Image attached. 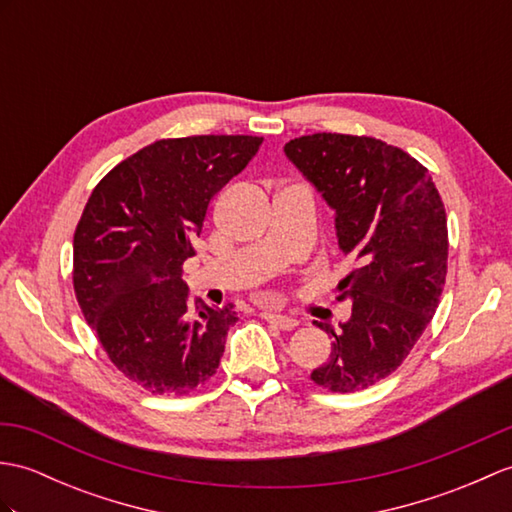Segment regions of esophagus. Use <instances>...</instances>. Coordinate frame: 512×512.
I'll return each instance as SVG.
<instances>
[{
	"label": "esophagus",
	"mask_w": 512,
	"mask_h": 512,
	"mask_svg": "<svg viewBox=\"0 0 512 512\" xmlns=\"http://www.w3.org/2000/svg\"><path fill=\"white\" fill-rule=\"evenodd\" d=\"M261 318H264L266 323L275 325L279 329H285V331H290V329H294L296 325H299V320H296L294 316H285V314H268V312H264V314H261Z\"/></svg>",
	"instance_id": "34e87169"
}]
</instances>
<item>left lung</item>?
I'll return each instance as SVG.
<instances>
[{
    "label": "left lung",
    "instance_id": "1",
    "mask_svg": "<svg viewBox=\"0 0 512 512\" xmlns=\"http://www.w3.org/2000/svg\"><path fill=\"white\" fill-rule=\"evenodd\" d=\"M283 150L336 211L338 244L355 261L336 296L351 303V316L338 334L327 325L334 342L312 382L358 392L397 371L441 303L443 198L427 168L382 139L314 133Z\"/></svg>",
    "mask_w": 512,
    "mask_h": 512
}]
</instances>
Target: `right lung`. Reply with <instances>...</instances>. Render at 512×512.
I'll list each match as a JSON object with an SVG mask.
<instances>
[{
    "instance_id": "obj_1",
    "label": "right lung",
    "mask_w": 512,
    "mask_h": 512,
    "mask_svg": "<svg viewBox=\"0 0 512 512\" xmlns=\"http://www.w3.org/2000/svg\"><path fill=\"white\" fill-rule=\"evenodd\" d=\"M264 137L159 139L117 163L74 233V292L109 360L152 395H189L218 371L233 303H192L183 264L209 202Z\"/></svg>"
}]
</instances>
